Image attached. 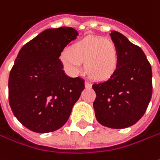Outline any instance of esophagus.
<instances>
[{
	"label": "esophagus",
	"instance_id": "esophagus-1",
	"mask_svg": "<svg viewBox=\"0 0 160 160\" xmlns=\"http://www.w3.org/2000/svg\"><path fill=\"white\" fill-rule=\"evenodd\" d=\"M85 87L86 88H90L91 87V83L89 81H85Z\"/></svg>",
	"mask_w": 160,
	"mask_h": 160
}]
</instances>
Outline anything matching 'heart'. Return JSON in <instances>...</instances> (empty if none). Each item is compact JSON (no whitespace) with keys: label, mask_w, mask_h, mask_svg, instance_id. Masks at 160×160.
Listing matches in <instances>:
<instances>
[{"label":"heart","mask_w":160,"mask_h":160,"mask_svg":"<svg viewBox=\"0 0 160 160\" xmlns=\"http://www.w3.org/2000/svg\"><path fill=\"white\" fill-rule=\"evenodd\" d=\"M60 61L68 72L78 74L84 62L88 75L97 80L109 79L118 66V51L114 42L102 37H87L66 48L60 54Z\"/></svg>","instance_id":"1"}]
</instances>
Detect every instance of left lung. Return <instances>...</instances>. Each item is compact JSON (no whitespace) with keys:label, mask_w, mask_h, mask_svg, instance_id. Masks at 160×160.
Wrapping results in <instances>:
<instances>
[{"label":"left lung","mask_w":160,"mask_h":160,"mask_svg":"<svg viewBox=\"0 0 160 160\" xmlns=\"http://www.w3.org/2000/svg\"><path fill=\"white\" fill-rule=\"evenodd\" d=\"M110 36L118 51V66L107 80L94 83L93 106L97 121L110 128L135 125L146 112L152 95V66L142 48L120 32Z\"/></svg>","instance_id":"1"}]
</instances>
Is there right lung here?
<instances>
[{
    "mask_svg": "<svg viewBox=\"0 0 160 160\" xmlns=\"http://www.w3.org/2000/svg\"><path fill=\"white\" fill-rule=\"evenodd\" d=\"M78 35L72 27L49 28L18 52L8 78V101L26 128L49 133L68 120L85 85L80 77L65 74L59 57Z\"/></svg>",
    "mask_w": 160,
    "mask_h": 160,
    "instance_id": "obj_1",
    "label": "right lung"
}]
</instances>
